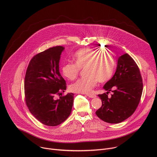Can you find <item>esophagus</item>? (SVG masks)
<instances>
[{"label": "esophagus", "instance_id": "esophagus-1", "mask_svg": "<svg viewBox=\"0 0 157 157\" xmlns=\"http://www.w3.org/2000/svg\"><path fill=\"white\" fill-rule=\"evenodd\" d=\"M86 95L90 98H94L96 97V95L94 94H86Z\"/></svg>", "mask_w": 157, "mask_h": 157}]
</instances>
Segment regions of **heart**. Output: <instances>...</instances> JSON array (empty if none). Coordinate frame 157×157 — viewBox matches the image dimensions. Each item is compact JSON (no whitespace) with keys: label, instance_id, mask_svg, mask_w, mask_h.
Returning a JSON list of instances; mask_svg holds the SVG:
<instances>
[{"label":"heart","instance_id":"heart-1","mask_svg":"<svg viewBox=\"0 0 157 157\" xmlns=\"http://www.w3.org/2000/svg\"><path fill=\"white\" fill-rule=\"evenodd\" d=\"M75 63H67L62 66L63 75L70 80L75 79L81 68H85L86 76L78 79L71 85L75 93L91 92L98 81L104 82L110 79L114 71L115 61L109 51H101L89 48L78 50L74 56Z\"/></svg>","mask_w":157,"mask_h":157}]
</instances>
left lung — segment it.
I'll use <instances>...</instances> for the list:
<instances>
[{
  "label": "left lung",
  "mask_w": 157,
  "mask_h": 157,
  "mask_svg": "<svg viewBox=\"0 0 157 157\" xmlns=\"http://www.w3.org/2000/svg\"><path fill=\"white\" fill-rule=\"evenodd\" d=\"M103 88L107 92L98 95L102 100V106L96 112L99 118L117 124L133 114L140 101L143 82L137 64L127 53L119 57L114 75ZM110 91L113 94L108 98Z\"/></svg>",
  "instance_id": "1"
}]
</instances>
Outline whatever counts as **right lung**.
<instances>
[{"instance_id":"right-lung-1","label":"right lung","mask_w":157,"mask_h":157,"mask_svg":"<svg viewBox=\"0 0 157 157\" xmlns=\"http://www.w3.org/2000/svg\"><path fill=\"white\" fill-rule=\"evenodd\" d=\"M64 48H50L30 60L24 82L26 104L32 114L41 123L56 126L71 113L74 94L62 96L66 89V81L59 71L61 54ZM61 94L58 100L56 95Z\"/></svg>"}]
</instances>
